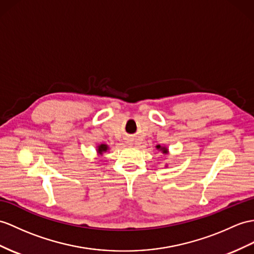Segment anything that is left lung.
Returning a JSON list of instances; mask_svg holds the SVG:
<instances>
[{
	"label": "left lung",
	"mask_w": 254,
	"mask_h": 254,
	"mask_svg": "<svg viewBox=\"0 0 254 254\" xmlns=\"http://www.w3.org/2000/svg\"><path fill=\"white\" fill-rule=\"evenodd\" d=\"M156 148L158 151H160L162 152L163 154H165V155H167V154H169V150H168V147L167 146H162V145H156ZM166 167H167V165H166Z\"/></svg>",
	"instance_id": "1"
}]
</instances>
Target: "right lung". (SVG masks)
I'll return each instance as SVG.
<instances>
[{"label":"right lung","mask_w":254,"mask_h":254,"mask_svg":"<svg viewBox=\"0 0 254 254\" xmlns=\"http://www.w3.org/2000/svg\"><path fill=\"white\" fill-rule=\"evenodd\" d=\"M109 145L108 144H104V143H101V144H99V145H97V153H98V155H103V153H106L107 151H109Z\"/></svg>","instance_id":"1"}]
</instances>
